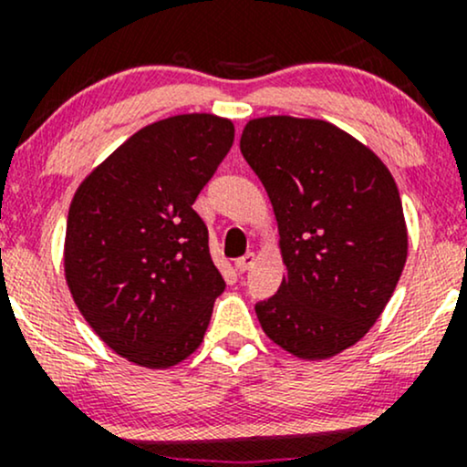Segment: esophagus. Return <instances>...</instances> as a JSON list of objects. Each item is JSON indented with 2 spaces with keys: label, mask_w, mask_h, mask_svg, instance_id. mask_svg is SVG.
Returning a JSON list of instances; mask_svg holds the SVG:
<instances>
[{
  "label": "esophagus",
  "mask_w": 467,
  "mask_h": 467,
  "mask_svg": "<svg viewBox=\"0 0 467 467\" xmlns=\"http://www.w3.org/2000/svg\"><path fill=\"white\" fill-rule=\"evenodd\" d=\"M254 252H248V254L239 256L237 261H234V267H237V272H248L252 265H254Z\"/></svg>",
  "instance_id": "1"
}]
</instances>
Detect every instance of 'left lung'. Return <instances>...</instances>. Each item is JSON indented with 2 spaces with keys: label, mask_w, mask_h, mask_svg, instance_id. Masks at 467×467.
<instances>
[{
  "label": "left lung",
  "mask_w": 467,
  "mask_h": 467,
  "mask_svg": "<svg viewBox=\"0 0 467 467\" xmlns=\"http://www.w3.org/2000/svg\"><path fill=\"white\" fill-rule=\"evenodd\" d=\"M239 147L275 208L287 265L275 296L254 305L265 336L303 360L349 349L384 312L409 254L393 175L314 118H254Z\"/></svg>",
  "instance_id": "left-lung-1"
}]
</instances>
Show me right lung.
<instances>
[{"label":"right lung","instance_id":"add662e5","mask_svg":"<svg viewBox=\"0 0 467 467\" xmlns=\"http://www.w3.org/2000/svg\"><path fill=\"white\" fill-rule=\"evenodd\" d=\"M233 140L228 118H164L133 133L74 192L67 287L100 340L133 364L169 368L202 345L226 283L192 203Z\"/></svg>","mask_w":467,"mask_h":467}]
</instances>
